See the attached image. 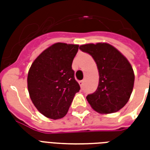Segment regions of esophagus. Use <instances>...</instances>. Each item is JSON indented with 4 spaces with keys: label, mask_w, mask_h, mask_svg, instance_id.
Masks as SVG:
<instances>
[{
    "label": "esophagus",
    "mask_w": 150,
    "mask_h": 150,
    "mask_svg": "<svg viewBox=\"0 0 150 150\" xmlns=\"http://www.w3.org/2000/svg\"><path fill=\"white\" fill-rule=\"evenodd\" d=\"M84 80H82V81H79V84L80 85V87H81V88H83V86H84Z\"/></svg>",
    "instance_id": "1"
}]
</instances>
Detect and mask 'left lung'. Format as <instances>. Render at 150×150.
Listing matches in <instances>:
<instances>
[{
    "instance_id": "left-lung-1",
    "label": "left lung",
    "mask_w": 150,
    "mask_h": 150,
    "mask_svg": "<svg viewBox=\"0 0 150 150\" xmlns=\"http://www.w3.org/2000/svg\"><path fill=\"white\" fill-rule=\"evenodd\" d=\"M79 49L92 56L99 71V85L87 100L101 114L120 110L132 94L135 75L129 60L114 46L106 42L88 43Z\"/></svg>"
}]
</instances>
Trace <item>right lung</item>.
I'll return each instance as SVG.
<instances>
[{"instance_id": "obj_1", "label": "right lung", "mask_w": 150, "mask_h": 150, "mask_svg": "<svg viewBox=\"0 0 150 150\" xmlns=\"http://www.w3.org/2000/svg\"><path fill=\"white\" fill-rule=\"evenodd\" d=\"M79 45L57 42L35 59L28 72L30 97L39 112L47 118L66 116L80 87L71 65Z\"/></svg>"}]
</instances>
